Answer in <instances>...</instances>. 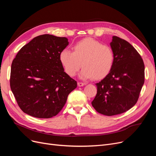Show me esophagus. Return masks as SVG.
<instances>
[{"label": "esophagus", "instance_id": "esophagus-1", "mask_svg": "<svg viewBox=\"0 0 156 156\" xmlns=\"http://www.w3.org/2000/svg\"><path fill=\"white\" fill-rule=\"evenodd\" d=\"M85 85V83H83V82H78V87H82V86H83V85Z\"/></svg>", "mask_w": 156, "mask_h": 156}]
</instances>
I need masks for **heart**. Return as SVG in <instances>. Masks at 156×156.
Wrapping results in <instances>:
<instances>
[{
    "mask_svg": "<svg viewBox=\"0 0 156 156\" xmlns=\"http://www.w3.org/2000/svg\"><path fill=\"white\" fill-rule=\"evenodd\" d=\"M59 60L63 71L69 76L76 75L80 68V78L102 79L112 71L115 54L111 47L102 44L91 37L83 39L75 43L73 52L64 48L59 54Z\"/></svg>",
    "mask_w": 156,
    "mask_h": 156,
    "instance_id": "b5f03b06",
    "label": "heart"
}]
</instances>
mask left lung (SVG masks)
Wrapping results in <instances>:
<instances>
[{"instance_id": "1", "label": "left lung", "mask_w": 156, "mask_h": 156, "mask_svg": "<svg viewBox=\"0 0 156 156\" xmlns=\"http://www.w3.org/2000/svg\"><path fill=\"white\" fill-rule=\"evenodd\" d=\"M110 46L115 62L110 73L96 83L97 93L92 101L99 113L113 116L126 112L137 103L144 82V65L141 56L124 39L113 36Z\"/></svg>"}]
</instances>
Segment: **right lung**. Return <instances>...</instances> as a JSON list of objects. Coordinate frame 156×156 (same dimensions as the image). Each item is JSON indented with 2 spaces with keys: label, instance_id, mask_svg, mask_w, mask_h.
<instances>
[{
  "label": "right lung",
  "instance_id": "add662e5",
  "mask_svg": "<svg viewBox=\"0 0 156 156\" xmlns=\"http://www.w3.org/2000/svg\"><path fill=\"white\" fill-rule=\"evenodd\" d=\"M68 39L43 34L23 46L13 60L10 87L19 108L30 116L48 119L61 111L77 82L65 73L59 54Z\"/></svg>",
  "mask_w": 156,
  "mask_h": 156
}]
</instances>
